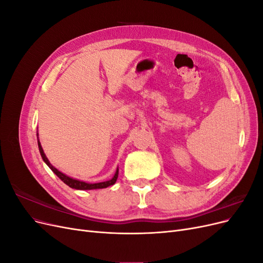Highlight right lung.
Masks as SVG:
<instances>
[{
    "instance_id": "add662e5",
    "label": "right lung",
    "mask_w": 263,
    "mask_h": 263,
    "mask_svg": "<svg viewBox=\"0 0 263 263\" xmlns=\"http://www.w3.org/2000/svg\"><path fill=\"white\" fill-rule=\"evenodd\" d=\"M37 136H38V134H37ZM37 139H38V137H37ZM38 148H39V153H41V155H42L43 160L47 163V165L49 166V168L51 169V171L55 174V176H57L63 183H66V184L69 185L70 187L76 189V190L104 189V187H107V186H109V185H113L114 183L116 182V180H117V177H118V169L116 170L113 179H110V180L105 181V182H100V183H85V182H83V181H79V180H76V179H72V178H69V177L66 176V174L61 173L60 171H58L57 169H55L54 166L51 165V163L49 162L48 159H47L46 155L44 154V150H43V148H42V145H41V142H39V140H38Z\"/></svg>"
}]
</instances>
